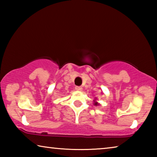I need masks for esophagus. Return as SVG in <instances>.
<instances>
[{
    "label": "esophagus",
    "instance_id": "1",
    "mask_svg": "<svg viewBox=\"0 0 157 157\" xmlns=\"http://www.w3.org/2000/svg\"><path fill=\"white\" fill-rule=\"evenodd\" d=\"M75 89L78 90V91H82V88L81 86H75Z\"/></svg>",
    "mask_w": 157,
    "mask_h": 157
}]
</instances>
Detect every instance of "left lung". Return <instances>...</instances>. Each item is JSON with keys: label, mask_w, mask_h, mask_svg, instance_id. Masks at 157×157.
Masks as SVG:
<instances>
[{"label": "left lung", "mask_w": 157, "mask_h": 157, "mask_svg": "<svg viewBox=\"0 0 157 157\" xmlns=\"http://www.w3.org/2000/svg\"><path fill=\"white\" fill-rule=\"evenodd\" d=\"M94 105H95V106H97V105H98V103L96 102H94Z\"/></svg>", "instance_id": "1"}]
</instances>
